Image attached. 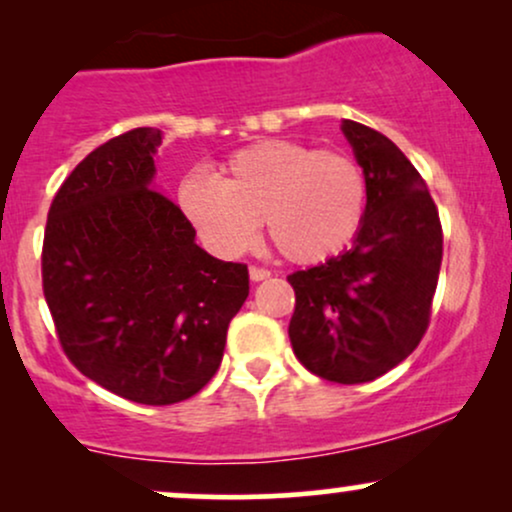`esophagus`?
Listing matches in <instances>:
<instances>
[{
    "label": "esophagus",
    "mask_w": 512,
    "mask_h": 512,
    "mask_svg": "<svg viewBox=\"0 0 512 512\" xmlns=\"http://www.w3.org/2000/svg\"><path fill=\"white\" fill-rule=\"evenodd\" d=\"M269 276H272V272H269V269L257 267V264H252V267H250V279L252 281H264V279H269Z\"/></svg>",
    "instance_id": "esophagus-1"
}]
</instances>
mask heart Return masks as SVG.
<instances>
[{
	"label": "heart",
	"mask_w": 512,
	"mask_h": 512,
	"mask_svg": "<svg viewBox=\"0 0 512 512\" xmlns=\"http://www.w3.org/2000/svg\"><path fill=\"white\" fill-rule=\"evenodd\" d=\"M185 219L219 255H240L264 221L286 260L322 262L361 231L368 182L342 151H317L291 139H262L233 151L216 180L192 175L178 195Z\"/></svg>",
	"instance_id": "1"
}]
</instances>
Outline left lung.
<instances>
[{"instance_id":"1","label":"left lung","mask_w":512,"mask_h":512,"mask_svg":"<svg viewBox=\"0 0 512 512\" xmlns=\"http://www.w3.org/2000/svg\"><path fill=\"white\" fill-rule=\"evenodd\" d=\"M368 182L354 248L289 274L296 291L289 337L310 373L370 383L419 346L443 260V226L426 180L385 134L344 120Z\"/></svg>"}]
</instances>
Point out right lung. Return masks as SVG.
Segmentation results:
<instances>
[{
    "label": "right lung",
    "mask_w": 512,
    "mask_h": 512,
    "mask_svg": "<svg viewBox=\"0 0 512 512\" xmlns=\"http://www.w3.org/2000/svg\"><path fill=\"white\" fill-rule=\"evenodd\" d=\"M161 129L93 149L62 182L43 238V293L62 351L105 390L139 404L197 395L221 366L248 264L195 243L178 204L151 187Z\"/></svg>",
    "instance_id": "right-lung-1"
}]
</instances>
